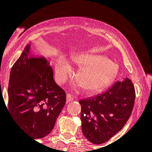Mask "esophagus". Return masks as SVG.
<instances>
[{
  "label": "esophagus",
  "instance_id": "1",
  "mask_svg": "<svg viewBox=\"0 0 152 152\" xmlns=\"http://www.w3.org/2000/svg\"><path fill=\"white\" fill-rule=\"evenodd\" d=\"M73 100H74V97H73V96L70 94H67V95H66V102L69 103L72 102Z\"/></svg>",
  "mask_w": 152,
  "mask_h": 152
}]
</instances>
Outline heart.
<instances>
[{
    "label": "heart",
    "instance_id": "obj_1",
    "mask_svg": "<svg viewBox=\"0 0 152 152\" xmlns=\"http://www.w3.org/2000/svg\"><path fill=\"white\" fill-rule=\"evenodd\" d=\"M76 66L81 68L77 80L82 88L88 91H96L104 88L114 79L118 73V66L104 56L80 54L73 59ZM56 74L61 83L67 79L71 71L65 59L60 58L56 63Z\"/></svg>",
    "mask_w": 152,
    "mask_h": 152
}]
</instances>
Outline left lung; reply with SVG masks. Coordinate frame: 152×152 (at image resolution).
I'll return each mask as SVG.
<instances>
[{
  "mask_svg": "<svg viewBox=\"0 0 152 152\" xmlns=\"http://www.w3.org/2000/svg\"><path fill=\"white\" fill-rule=\"evenodd\" d=\"M135 89L129 78L116 81L106 91L81 99V129L94 144L107 142L124 126L133 112Z\"/></svg>",
  "mask_w": 152,
  "mask_h": 152,
  "instance_id": "obj_1",
  "label": "left lung"
}]
</instances>
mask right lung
<instances>
[{
	"instance_id": "1",
	"label": "right lung",
	"mask_w": 152,
	"mask_h": 152,
	"mask_svg": "<svg viewBox=\"0 0 152 152\" xmlns=\"http://www.w3.org/2000/svg\"><path fill=\"white\" fill-rule=\"evenodd\" d=\"M25 47L10 73L8 112L31 137L41 139L53 129L66 104V94L53 80L50 62Z\"/></svg>"
}]
</instances>
